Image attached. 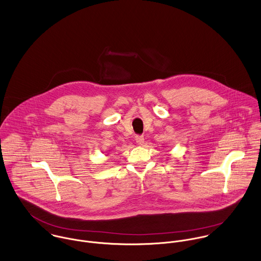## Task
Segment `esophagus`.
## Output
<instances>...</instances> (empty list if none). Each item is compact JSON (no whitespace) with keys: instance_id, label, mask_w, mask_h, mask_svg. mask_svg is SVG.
Instances as JSON below:
<instances>
[{"instance_id":"esophagus-1","label":"esophagus","mask_w":261,"mask_h":261,"mask_svg":"<svg viewBox=\"0 0 261 261\" xmlns=\"http://www.w3.org/2000/svg\"><path fill=\"white\" fill-rule=\"evenodd\" d=\"M135 140H136L137 144H139V145H142L144 143V137L142 135H136Z\"/></svg>"}]
</instances>
